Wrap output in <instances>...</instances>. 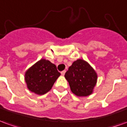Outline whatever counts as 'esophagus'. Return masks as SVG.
Wrapping results in <instances>:
<instances>
[{
  "instance_id": "34e87169",
  "label": "esophagus",
  "mask_w": 127,
  "mask_h": 127,
  "mask_svg": "<svg viewBox=\"0 0 127 127\" xmlns=\"http://www.w3.org/2000/svg\"><path fill=\"white\" fill-rule=\"evenodd\" d=\"M61 73H62V75H65V70H63V71H62Z\"/></svg>"
}]
</instances>
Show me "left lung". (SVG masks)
<instances>
[{"label":"left lung","mask_w":127,"mask_h":127,"mask_svg":"<svg viewBox=\"0 0 127 127\" xmlns=\"http://www.w3.org/2000/svg\"><path fill=\"white\" fill-rule=\"evenodd\" d=\"M65 78L73 94L77 97H86L93 93L97 74L86 61L77 59L69 67Z\"/></svg>","instance_id":"8db88e82"}]
</instances>
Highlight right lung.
Segmentation results:
<instances>
[{
  "label": "right lung",
  "instance_id": "1",
  "mask_svg": "<svg viewBox=\"0 0 127 127\" xmlns=\"http://www.w3.org/2000/svg\"><path fill=\"white\" fill-rule=\"evenodd\" d=\"M60 75L54 64L41 59L25 71V82L30 91L42 95L51 90Z\"/></svg>",
  "mask_w": 127,
  "mask_h": 127
}]
</instances>
